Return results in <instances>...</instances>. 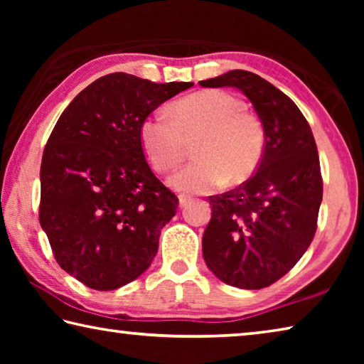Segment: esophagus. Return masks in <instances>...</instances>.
<instances>
[{"instance_id":"esophagus-1","label":"esophagus","mask_w":364,"mask_h":364,"mask_svg":"<svg viewBox=\"0 0 364 364\" xmlns=\"http://www.w3.org/2000/svg\"><path fill=\"white\" fill-rule=\"evenodd\" d=\"M178 200H180V207L183 208V207H186L189 204L191 197L186 196V194H180V196H178Z\"/></svg>"}]
</instances>
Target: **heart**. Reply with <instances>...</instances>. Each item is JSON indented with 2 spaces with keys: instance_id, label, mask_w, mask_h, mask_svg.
I'll list each match as a JSON object with an SVG mask.
<instances>
[{
  "instance_id": "b5f03b06",
  "label": "heart",
  "mask_w": 364,
  "mask_h": 364,
  "mask_svg": "<svg viewBox=\"0 0 364 364\" xmlns=\"http://www.w3.org/2000/svg\"><path fill=\"white\" fill-rule=\"evenodd\" d=\"M196 141L197 160L170 176L181 193H208L226 180L241 183L254 173L263 154L260 120L225 91L204 90L171 104L167 114L141 122L139 141L151 165L159 171L175 168L184 157L186 139Z\"/></svg>"
}]
</instances>
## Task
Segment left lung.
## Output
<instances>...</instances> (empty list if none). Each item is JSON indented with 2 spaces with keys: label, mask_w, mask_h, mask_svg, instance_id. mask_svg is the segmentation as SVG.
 <instances>
[{
  "label": "left lung",
  "mask_w": 364,
  "mask_h": 364,
  "mask_svg": "<svg viewBox=\"0 0 364 364\" xmlns=\"http://www.w3.org/2000/svg\"><path fill=\"white\" fill-rule=\"evenodd\" d=\"M199 85L244 93L264 136L255 175L236 189L208 197L212 218L202 237L204 260L226 284L268 287L300 260L315 236L323 200L315 138L291 97L255 73L230 70Z\"/></svg>",
  "instance_id": "left-lung-1"
}]
</instances>
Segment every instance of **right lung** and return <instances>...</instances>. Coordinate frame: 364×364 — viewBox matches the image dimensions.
<instances>
[{
    "mask_svg": "<svg viewBox=\"0 0 364 364\" xmlns=\"http://www.w3.org/2000/svg\"><path fill=\"white\" fill-rule=\"evenodd\" d=\"M193 83L115 72L78 93L43 152L40 225L59 267L114 291L151 267L178 197L146 162L141 122Z\"/></svg>",
    "mask_w": 364,
    "mask_h": 364,
    "instance_id": "add662e5",
    "label": "right lung"
}]
</instances>
